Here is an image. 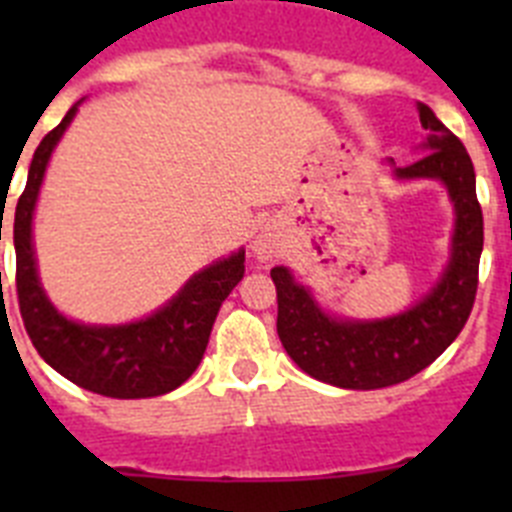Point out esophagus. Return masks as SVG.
<instances>
[{"label": "esophagus", "instance_id": "34e87169", "mask_svg": "<svg viewBox=\"0 0 512 512\" xmlns=\"http://www.w3.org/2000/svg\"><path fill=\"white\" fill-rule=\"evenodd\" d=\"M253 256L259 261H269L271 256H277L279 251V238L271 230H261L259 235H256V241H253Z\"/></svg>", "mask_w": 512, "mask_h": 512}]
</instances>
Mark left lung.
<instances>
[{
    "label": "left lung",
    "mask_w": 512,
    "mask_h": 512,
    "mask_svg": "<svg viewBox=\"0 0 512 512\" xmlns=\"http://www.w3.org/2000/svg\"><path fill=\"white\" fill-rule=\"evenodd\" d=\"M418 115L428 130V153L410 166H395V176L438 179L454 202L451 259L436 287L395 318L343 320L320 310L287 266L271 269L279 341L302 372L343 390H379L423 372L459 336L477 295L485 225L472 158L428 104H418Z\"/></svg>",
    "instance_id": "obj_1"
}]
</instances>
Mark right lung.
Masks as SVG:
<instances>
[{
  "instance_id": "1",
  "label": "right lung",
  "mask_w": 512,
  "mask_h": 512,
  "mask_svg": "<svg viewBox=\"0 0 512 512\" xmlns=\"http://www.w3.org/2000/svg\"><path fill=\"white\" fill-rule=\"evenodd\" d=\"M76 110L79 104H74L61 125L40 140L27 171L25 192L17 200L12 238L22 323L38 354L58 374L84 390L117 400L166 395L187 382L200 366L217 310L243 279L246 251L197 271L174 300L135 323L84 325L63 318L40 287L33 251V212L45 166Z\"/></svg>"
}]
</instances>
